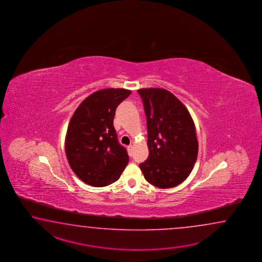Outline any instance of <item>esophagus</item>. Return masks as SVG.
<instances>
[{"mask_svg": "<svg viewBox=\"0 0 262 262\" xmlns=\"http://www.w3.org/2000/svg\"><path fill=\"white\" fill-rule=\"evenodd\" d=\"M127 150H128L129 156H132V155H133V145H129L127 147Z\"/></svg>", "mask_w": 262, "mask_h": 262, "instance_id": "esophagus-1", "label": "esophagus"}]
</instances>
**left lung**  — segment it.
Listing matches in <instances>:
<instances>
[{"mask_svg":"<svg viewBox=\"0 0 262 262\" xmlns=\"http://www.w3.org/2000/svg\"><path fill=\"white\" fill-rule=\"evenodd\" d=\"M148 128V159L139 165L147 182L161 189L182 184L199 151L195 123L186 106L169 91L142 88Z\"/></svg>","mask_w":262,"mask_h":262,"instance_id":"obj_1","label":"left lung"}]
</instances>
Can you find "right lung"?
<instances>
[{"label":"right lung","mask_w":262,"mask_h":262,"mask_svg":"<svg viewBox=\"0 0 262 262\" xmlns=\"http://www.w3.org/2000/svg\"><path fill=\"white\" fill-rule=\"evenodd\" d=\"M131 93L123 88L96 91L74 112L66 135V155L73 171L85 184L110 185L128 164L127 151L118 142L113 119L118 105Z\"/></svg>","instance_id":"1"}]
</instances>
